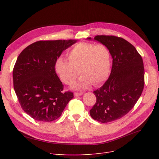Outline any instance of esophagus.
<instances>
[{"label":"esophagus","mask_w":159,"mask_h":159,"mask_svg":"<svg viewBox=\"0 0 159 159\" xmlns=\"http://www.w3.org/2000/svg\"><path fill=\"white\" fill-rule=\"evenodd\" d=\"M82 94H83L82 92H75L74 93V96L77 97V96H80V95H81Z\"/></svg>","instance_id":"esophagus-1"}]
</instances>
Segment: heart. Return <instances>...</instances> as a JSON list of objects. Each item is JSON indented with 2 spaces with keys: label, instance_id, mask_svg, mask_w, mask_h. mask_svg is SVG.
Wrapping results in <instances>:
<instances>
[{
  "label": "heart",
  "instance_id": "heart-1",
  "mask_svg": "<svg viewBox=\"0 0 159 159\" xmlns=\"http://www.w3.org/2000/svg\"><path fill=\"white\" fill-rule=\"evenodd\" d=\"M68 58L60 57L55 66L57 74L66 84L74 83L80 72L82 75L74 85L78 88H88L93 84L99 85L108 78L111 56L105 44L79 43L68 52Z\"/></svg>",
  "mask_w": 159,
  "mask_h": 159
}]
</instances>
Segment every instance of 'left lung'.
Here are the masks:
<instances>
[{
  "label": "left lung",
  "mask_w": 159,
  "mask_h": 159,
  "mask_svg": "<svg viewBox=\"0 0 159 159\" xmlns=\"http://www.w3.org/2000/svg\"><path fill=\"white\" fill-rule=\"evenodd\" d=\"M94 40L109 49L113 66L108 80L93 91L96 102L89 113L96 121L108 123L121 119L134 106L144 88L145 70L141 56L123 38L98 35Z\"/></svg>",
  "instance_id": "left-lung-1"
}]
</instances>
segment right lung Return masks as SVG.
Listing matches in <instances>:
<instances>
[{
  "mask_svg": "<svg viewBox=\"0 0 159 159\" xmlns=\"http://www.w3.org/2000/svg\"><path fill=\"white\" fill-rule=\"evenodd\" d=\"M76 40H40L27 46L13 69L14 91L22 109L34 120L51 122L59 118L74 98L64 92L55 66L61 53Z\"/></svg>",
  "mask_w": 159,
  "mask_h": 159,
  "instance_id": "add662e5",
  "label": "right lung"
}]
</instances>
